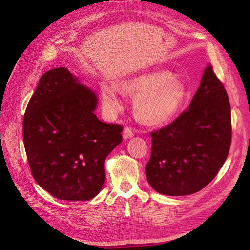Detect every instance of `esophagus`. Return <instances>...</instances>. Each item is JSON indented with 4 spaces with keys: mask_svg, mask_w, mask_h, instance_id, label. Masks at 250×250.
Returning a JSON list of instances; mask_svg holds the SVG:
<instances>
[{
    "mask_svg": "<svg viewBox=\"0 0 250 250\" xmlns=\"http://www.w3.org/2000/svg\"><path fill=\"white\" fill-rule=\"evenodd\" d=\"M134 135V131L132 128H130V126H126V128H125L124 130V137L126 140V139H130V137H132Z\"/></svg>",
    "mask_w": 250,
    "mask_h": 250,
    "instance_id": "esophagus-1",
    "label": "esophagus"
}]
</instances>
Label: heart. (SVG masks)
<instances>
[{"label":"heart","instance_id":"heart-1","mask_svg":"<svg viewBox=\"0 0 250 250\" xmlns=\"http://www.w3.org/2000/svg\"><path fill=\"white\" fill-rule=\"evenodd\" d=\"M118 89L125 97H135L134 114L148 125H161L176 116L188 97L187 88L167 71H153L122 81ZM104 107L117 113L122 107L118 90L111 84L101 87Z\"/></svg>","mask_w":250,"mask_h":250}]
</instances>
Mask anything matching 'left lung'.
<instances>
[{
	"instance_id": "obj_1",
	"label": "left lung",
	"mask_w": 250,
	"mask_h": 250,
	"mask_svg": "<svg viewBox=\"0 0 250 250\" xmlns=\"http://www.w3.org/2000/svg\"><path fill=\"white\" fill-rule=\"evenodd\" d=\"M148 183L166 195L198 192L215 178L229 155L231 107L224 84L207 66L189 108L152 131Z\"/></svg>"
}]
</instances>
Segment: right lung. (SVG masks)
Instances as JSON below:
<instances>
[{
    "label": "right lung",
    "instance_id": "obj_1",
    "mask_svg": "<svg viewBox=\"0 0 250 250\" xmlns=\"http://www.w3.org/2000/svg\"><path fill=\"white\" fill-rule=\"evenodd\" d=\"M97 95L66 67L42 75L23 117V143L36 183L52 196L88 201L105 183V159L124 128L94 115Z\"/></svg>",
    "mask_w": 250,
    "mask_h": 250
}]
</instances>
